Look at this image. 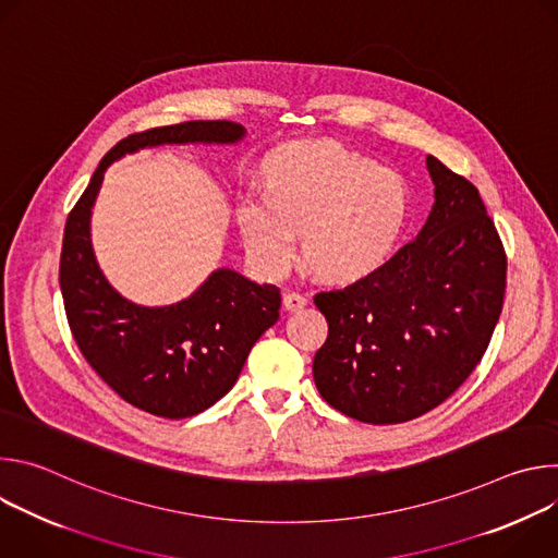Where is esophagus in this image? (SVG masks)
I'll return each mask as SVG.
<instances>
[{
  "instance_id": "34e87169",
  "label": "esophagus",
  "mask_w": 558,
  "mask_h": 558,
  "mask_svg": "<svg viewBox=\"0 0 558 558\" xmlns=\"http://www.w3.org/2000/svg\"><path fill=\"white\" fill-rule=\"evenodd\" d=\"M282 304L289 311H298V308H302L306 304V298L302 293H298V291H287L284 298H282Z\"/></svg>"
}]
</instances>
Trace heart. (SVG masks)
I'll list each match as a JSON object with an SVG mask.
<instances>
[{
    "instance_id": "b5f03b06",
    "label": "heart",
    "mask_w": 558,
    "mask_h": 558,
    "mask_svg": "<svg viewBox=\"0 0 558 558\" xmlns=\"http://www.w3.org/2000/svg\"><path fill=\"white\" fill-rule=\"evenodd\" d=\"M411 220V192L390 170L329 138L280 147L238 209L252 258L274 276L298 256L329 280H357L381 267Z\"/></svg>"
}]
</instances>
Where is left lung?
I'll list each match as a JSON object with an SVG mask.
<instances>
[{
    "instance_id": "left-lung-1",
    "label": "left lung",
    "mask_w": 558,
    "mask_h": 558,
    "mask_svg": "<svg viewBox=\"0 0 558 558\" xmlns=\"http://www.w3.org/2000/svg\"><path fill=\"white\" fill-rule=\"evenodd\" d=\"M435 205L417 241L313 302L329 323L313 357L325 402L364 424L415 420L484 357L506 293V252L470 181L426 158Z\"/></svg>"
}]
</instances>
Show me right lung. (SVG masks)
I'll list each match as a JSON object with an SVG mask.
<instances>
[{"mask_svg": "<svg viewBox=\"0 0 558 558\" xmlns=\"http://www.w3.org/2000/svg\"><path fill=\"white\" fill-rule=\"evenodd\" d=\"M245 128L233 121H187L119 141L65 220L59 284L74 342L97 375L145 413L183 420L231 390L258 338L278 323L280 289L220 267L185 300L143 306L104 276L90 238L93 207L106 170L143 147L233 145Z\"/></svg>", "mask_w": 558, "mask_h": 558, "instance_id": "1", "label": "right lung"}]
</instances>
